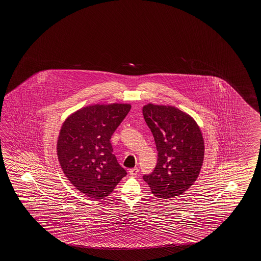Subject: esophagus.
Instances as JSON below:
<instances>
[{"label":"esophagus","instance_id":"1","mask_svg":"<svg viewBox=\"0 0 261 261\" xmlns=\"http://www.w3.org/2000/svg\"><path fill=\"white\" fill-rule=\"evenodd\" d=\"M138 172H139V169L138 167L132 168V169L129 170V174L132 175V176H135V175L138 174Z\"/></svg>","mask_w":261,"mask_h":261}]
</instances>
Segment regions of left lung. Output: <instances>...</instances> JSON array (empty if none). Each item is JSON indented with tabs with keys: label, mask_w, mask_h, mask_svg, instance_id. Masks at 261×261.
<instances>
[{
	"label": "left lung",
	"mask_w": 261,
	"mask_h": 261,
	"mask_svg": "<svg viewBox=\"0 0 261 261\" xmlns=\"http://www.w3.org/2000/svg\"><path fill=\"white\" fill-rule=\"evenodd\" d=\"M143 115L158 151L156 167L144 175L154 196L169 199L196 182L204 160V139L197 122L174 106L148 103Z\"/></svg>",
	"instance_id": "8db88e82"
}]
</instances>
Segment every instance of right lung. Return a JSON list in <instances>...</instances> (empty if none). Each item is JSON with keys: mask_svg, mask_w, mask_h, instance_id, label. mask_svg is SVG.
<instances>
[{"mask_svg": "<svg viewBox=\"0 0 261 261\" xmlns=\"http://www.w3.org/2000/svg\"><path fill=\"white\" fill-rule=\"evenodd\" d=\"M131 104H94L65 119L57 140V157L64 175L80 192L102 199L126 172L117 163L110 139Z\"/></svg>", "mask_w": 261, "mask_h": 261, "instance_id": "right-lung-1", "label": "right lung"}]
</instances>
